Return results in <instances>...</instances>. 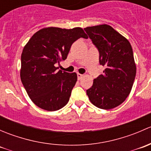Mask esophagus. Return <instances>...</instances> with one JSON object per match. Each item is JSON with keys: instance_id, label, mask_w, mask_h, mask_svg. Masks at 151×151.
<instances>
[{"instance_id": "esophagus-1", "label": "esophagus", "mask_w": 151, "mask_h": 151, "mask_svg": "<svg viewBox=\"0 0 151 151\" xmlns=\"http://www.w3.org/2000/svg\"><path fill=\"white\" fill-rule=\"evenodd\" d=\"M83 77V74H80V73H77V78H78V80H81L82 78Z\"/></svg>"}]
</instances>
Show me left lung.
<instances>
[{
    "instance_id": "8db88e82",
    "label": "left lung",
    "mask_w": 151,
    "mask_h": 151,
    "mask_svg": "<svg viewBox=\"0 0 151 151\" xmlns=\"http://www.w3.org/2000/svg\"><path fill=\"white\" fill-rule=\"evenodd\" d=\"M99 51L103 74L93 80L86 91L93 104L110 109L121 104L132 91L136 76V63L130 42L109 25L84 28Z\"/></svg>"
}]
</instances>
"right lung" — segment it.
I'll list each match as a JSON object with an SVG mask.
<instances>
[{"mask_svg":"<svg viewBox=\"0 0 151 151\" xmlns=\"http://www.w3.org/2000/svg\"><path fill=\"white\" fill-rule=\"evenodd\" d=\"M88 39L81 28H44L32 36L21 55L20 78L28 96L39 107L56 111L68 103L77 80L75 72L58 71L71 45Z\"/></svg>","mask_w":151,"mask_h":151,"instance_id":"add662e5","label":"right lung"}]
</instances>
